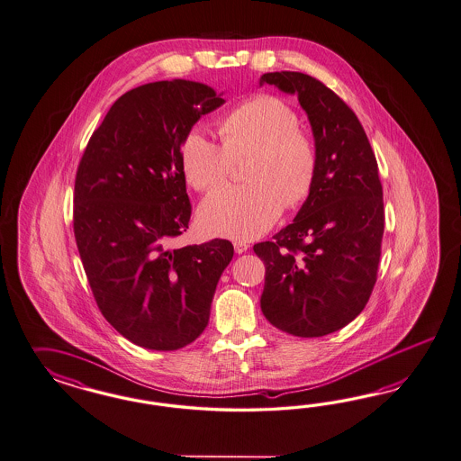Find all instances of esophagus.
I'll use <instances>...</instances> for the list:
<instances>
[{
	"label": "esophagus",
	"instance_id": "34e87169",
	"mask_svg": "<svg viewBox=\"0 0 461 461\" xmlns=\"http://www.w3.org/2000/svg\"><path fill=\"white\" fill-rule=\"evenodd\" d=\"M249 243L247 241H235V251H237L238 255L240 253H245V251L249 250Z\"/></svg>",
	"mask_w": 461,
	"mask_h": 461
}]
</instances>
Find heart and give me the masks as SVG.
<instances>
[{
	"label": "heart",
	"mask_w": 461,
	"mask_h": 461,
	"mask_svg": "<svg viewBox=\"0 0 461 461\" xmlns=\"http://www.w3.org/2000/svg\"><path fill=\"white\" fill-rule=\"evenodd\" d=\"M221 141L189 130L181 141V167L197 191L223 184L233 160L250 155L243 185L212 191L199 208V224L212 237L245 241L260 237L312 194L320 174L316 140L301 128L299 114L284 99L258 95L240 103L220 123Z\"/></svg>",
	"instance_id": "heart-1"
}]
</instances>
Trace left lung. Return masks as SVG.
Segmentation results:
<instances>
[{
	"instance_id": "8db88e82",
	"label": "left lung",
	"mask_w": 461,
	"mask_h": 461,
	"mask_svg": "<svg viewBox=\"0 0 461 461\" xmlns=\"http://www.w3.org/2000/svg\"><path fill=\"white\" fill-rule=\"evenodd\" d=\"M297 95L320 150V174L293 223L253 245L266 264L262 312L293 336L341 330L366 306L377 282L384 193L362 123L328 86L303 72H267L262 84Z\"/></svg>"
}]
</instances>
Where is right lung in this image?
I'll return each mask as SVG.
<instances>
[{
  "instance_id": "1",
  "label": "right lung",
  "mask_w": 461,
  "mask_h": 461,
  "mask_svg": "<svg viewBox=\"0 0 461 461\" xmlns=\"http://www.w3.org/2000/svg\"><path fill=\"white\" fill-rule=\"evenodd\" d=\"M223 103L194 81L139 86L114 101L76 172L74 237L89 287L106 321L141 348L193 343L233 258V245L220 238L168 249L193 210L182 139Z\"/></svg>"
}]
</instances>
